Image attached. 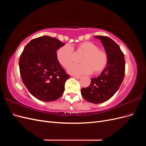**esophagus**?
Here are the masks:
<instances>
[{
	"label": "esophagus",
	"mask_w": 146,
	"mask_h": 146,
	"mask_svg": "<svg viewBox=\"0 0 146 146\" xmlns=\"http://www.w3.org/2000/svg\"><path fill=\"white\" fill-rule=\"evenodd\" d=\"M74 77L75 78H76V79H80L81 78V77L80 76H74Z\"/></svg>",
	"instance_id": "34e87169"
}]
</instances>
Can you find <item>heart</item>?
<instances>
[{
	"label": "heart",
	"mask_w": 146,
	"mask_h": 146,
	"mask_svg": "<svg viewBox=\"0 0 146 146\" xmlns=\"http://www.w3.org/2000/svg\"><path fill=\"white\" fill-rule=\"evenodd\" d=\"M76 52L82 53L80 59L81 64L70 66L68 72L72 75H85L91 72L94 74L101 73L108 63V56L105 51L99 49L96 44L91 41H84L76 46ZM56 60L64 68H68L72 63L74 52L69 44L60 47L56 52Z\"/></svg>",
	"instance_id": "heart-1"
}]
</instances>
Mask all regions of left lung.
I'll return each instance as SVG.
<instances>
[{
    "label": "left lung",
    "mask_w": 146,
    "mask_h": 146,
    "mask_svg": "<svg viewBox=\"0 0 146 146\" xmlns=\"http://www.w3.org/2000/svg\"><path fill=\"white\" fill-rule=\"evenodd\" d=\"M99 39L108 56V63L98 77L91 78L90 86L82 88L81 94L88 102L100 104L109 100L120 87L125 74L124 55L120 47L108 36H96Z\"/></svg>",
    "instance_id": "left-lung-1"
}]
</instances>
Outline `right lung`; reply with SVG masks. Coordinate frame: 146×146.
<instances>
[{"instance_id": "right-lung-1", "label": "right lung", "mask_w": 146, "mask_h": 146, "mask_svg": "<svg viewBox=\"0 0 146 146\" xmlns=\"http://www.w3.org/2000/svg\"><path fill=\"white\" fill-rule=\"evenodd\" d=\"M65 44L58 39L42 36L31 40L21 55L22 80L30 94L44 102L58 99L69 77L56 60V52Z\"/></svg>"}]
</instances>
